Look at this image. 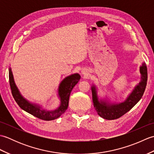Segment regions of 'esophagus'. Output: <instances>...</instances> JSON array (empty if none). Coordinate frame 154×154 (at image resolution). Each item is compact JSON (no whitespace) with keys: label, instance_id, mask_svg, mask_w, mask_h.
I'll use <instances>...</instances> for the list:
<instances>
[{"label":"esophagus","instance_id":"34e87169","mask_svg":"<svg viewBox=\"0 0 154 154\" xmlns=\"http://www.w3.org/2000/svg\"><path fill=\"white\" fill-rule=\"evenodd\" d=\"M81 73H82L84 76H87V75L89 74L88 73V70L86 69H83L81 70Z\"/></svg>","mask_w":154,"mask_h":154}]
</instances>
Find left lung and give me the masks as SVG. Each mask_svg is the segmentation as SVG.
Wrapping results in <instances>:
<instances>
[{"label": "left lung", "instance_id": "8db88e82", "mask_svg": "<svg viewBox=\"0 0 154 154\" xmlns=\"http://www.w3.org/2000/svg\"><path fill=\"white\" fill-rule=\"evenodd\" d=\"M140 82L134 87L126 99L120 103L112 101L111 99H109L108 97L99 98L98 94V88L96 85H93L91 87V91L93 105L97 114L100 117L106 120L119 119L128 112L138 103L144 93L148 79V72L145 62H143L140 66Z\"/></svg>", "mask_w": 154, "mask_h": 154}]
</instances>
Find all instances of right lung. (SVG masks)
I'll use <instances>...</instances> for the list:
<instances>
[{"mask_svg": "<svg viewBox=\"0 0 154 154\" xmlns=\"http://www.w3.org/2000/svg\"><path fill=\"white\" fill-rule=\"evenodd\" d=\"M9 82L12 96L18 106L26 112L30 113L38 119L44 120H53L60 117L67 110L69 104V99L72 89L81 78L79 73L71 74L65 77L59 85L57 95L60 104L55 110H46L39 104L30 102L22 95L14 82L12 71L11 67L8 69Z\"/></svg>", "mask_w": 154, "mask_h": 154, "instance_id": "right-lung-1", "label": "right lung"}]
</instances>
